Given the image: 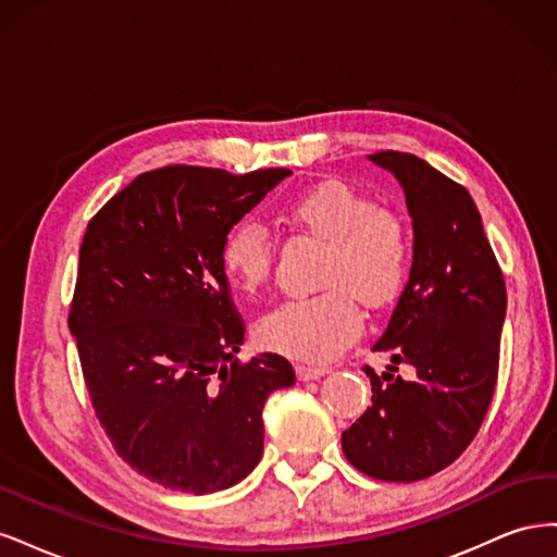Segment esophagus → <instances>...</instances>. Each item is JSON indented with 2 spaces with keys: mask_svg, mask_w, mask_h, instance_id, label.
<instances>
[{
  "mask_svg": "<svg viewBox=\"0 0 557 557\" xmlns=\"http://www.w3.org/2000/svg\"><path fill=\"white\" fill-rule=\"evenodd\" d=\"M330 374V367H313V364H299L297 367V379L299 381H315L320 376Z\"/></svg>",
  "mask_w": 557,
  "mask_h": 557,
  "instance_id": "1",
  "label": "esophagus"
}]
</instances>
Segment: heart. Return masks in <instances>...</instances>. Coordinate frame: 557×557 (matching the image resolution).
Masks as SVG:
<instances>
[{
  "instance_id": "heart-1",
  "label": "heart",
  "mask_w": 557,
  "mask_h": 557,
  "mask_svg": "<svg viewBox=\"0 0 557 557\" xmlns=\"http://www.w3.org/2000/svg\"><path fill=\"white\" fill-rule=\"evenodd\" d=\"M295 223L330 244L320 285L323 293L285 299L258 323L262 346L305 362H327L358 339L362 309L385 307L411 272L413 244L407 223L344 181H323L285 207ZM232 285L256 293L272 274V239L256 223L234 225L221 250Z\"/></svg>"
}]
</instances>
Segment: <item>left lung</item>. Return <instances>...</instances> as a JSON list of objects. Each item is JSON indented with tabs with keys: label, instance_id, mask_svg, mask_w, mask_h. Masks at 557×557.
I'll return each instance as SVG.
<instances>
[{
	"label": "left lung",
	"instance_id": "left-lung-1",
	"mask_svg": "<svg viewBox=\"0 0 557 557\" xmlns=\"http://www.w3.org/2000/svg\"><path fill=\"white\" fill-rule=\"evenodd\" d=\"M391 172L413 221V262L374 350L372 407L342 434L348 462L381 481H420L458 460L474 440L497 383L507 288L481 213L460 183L397 150L369 156ZM417 369L411 382L395 363Z\"/></svg>",
	"mask_w": 557,
	"mask_h": 557
}]
</instances>
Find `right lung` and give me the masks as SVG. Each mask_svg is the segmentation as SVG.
I'll use <instances>...</instances> for the list:
<instances>
[{
    "label": "right lung",
    "instance_id": "1",
    "mask_svg": "<svg viewBox=\"0 0 557 557\" xmlns=\"http://www.w3.org/2000/svg\"><path fill=\"white\" fill-rule=\"evenodd\" d=\"M290 170L234 176L172 164L113 195L83 237L70 330L95 413L121 458L207 495L262 458V407L295 383L276 352L237 360L244 320L221 250Z\"/></svg>",
    "mask_w": 557,
    "mask_h": 557
}]
</instances>
